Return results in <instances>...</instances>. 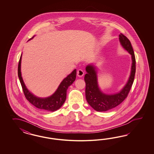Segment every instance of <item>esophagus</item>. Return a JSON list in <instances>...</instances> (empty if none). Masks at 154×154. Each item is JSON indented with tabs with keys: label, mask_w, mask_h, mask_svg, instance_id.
Wrapping results in <instances>:
<instances>
[{
	"label": "esophagus",
	"mask_w": 154,
	"mask_h": 154,
	"mask_svg": "<svg viewBox=\"0 0 154 154\" xmlns=\"http://www.w3.org/2000/svg\"><path fill=\"white\" fill-rule=\"evenodd\" d=\"M77 75L79 77H81L84 75V72L82 69H79V70H77Z\"/></svg>",
	"instance_id": "obj_1"
}]
</instances>
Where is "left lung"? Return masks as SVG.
<instances>
[{
    "instance_id": "8db88e82",
    "label": "left lung",
    "mask_w": 154,
    "mask_h": 154,
    "mask_svg": "<svg viewBox=\"0 0 154 154\" xmlns=\"http://www.w3.org/2000/svg\"><path fill=\"white\" fill-rule=\"evenodd\" d=\"M119 39L121 45L131 54L133 61L129 79L119 93L107 95L102 93L98 88L95 68L90 65L86 68L87 73L84 78L86 82V98L90 106L97 111H107L121 104L127 98L134 82L136 70L134 52L130 41L125 35L121 33L119 35Z\"/></svg>"
}]
</instances>
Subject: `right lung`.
I'll list each match as a JSON object with an SVG mask.
<instances>
[{
  "mask_svg": "<svg viewBox=\"0 0 154 154\" xmlns=\"http://www.w3.org/2000/svg\"><path fill=\"white\" fill-rule=\"evenodd\" d=\"M21 56H20L18 65V76L26 99L34 106L43 111H55L59 109L65 102L67 89L75 79L76 69L63 79L56 92L51 97L47 98H39L30 93L23 83L21 74Z\"/></svg>",
  "mask_w": 154,
  "mask_h": 154,
  "instance_id": "right-lung-1",
  "label": "right lung"
}]
</instances>
